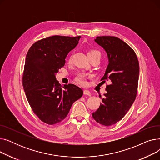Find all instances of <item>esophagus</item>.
Listing matches in <instances>:
<instances>
[{"instance_id": "1", "label": "esophagus", "mask_w": 160, "mask_h": 160, "mask_svg": "<svg viewBox=\"0 0 160 160\" xmlns=\"http://www.w3.org/2000/svg\"><path fill=\"white\" fill-rule=\"evenodd\" d=\"M83 94H84L85 95H88V96H91V93L90 92L88 91V90H83Z\"/></svg>"}]
</instances>
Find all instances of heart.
<instances>
[{"label": "heart", "instance_id": "obj_1", "mask_svg": "<svg viewBox=\"0 0 160 160\" xmlns=\"http://www.w3.org/2000/svg\"><path fill=\"white\" fill-rule=\"evenodd\" d=\"M88 56H99L100 55V52L96 50H89V52H88ZM72 61V56H70L69 59H68V62L69 63H70ZM88 76L86 74H83V73H80L77 74L75 78H74V81L77 82V83H78L79 85L82 86H85L87 84V80L88 79Z\"/></svg>", "mask_w": 160, "mask_h": 160}]
</instances>
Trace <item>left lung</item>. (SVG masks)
Here are the masks:
<instances>
[{
    "label": "left lung",
    "instance_id": "left-lung-1",
    "mask_svg": "<svg viewBox=\"0 0 160 160\" xmlns=\"http://www.w3.org/2000/svg\"><path fill=\"white\" fill-rule=\"evenodd\" d=\"M108 54L109 63L101 80L108 82L104 98L93 118L109 127L121 120L130 110L137 95L139 65L134 50L114 36H100L95 39Z\"/></svg>",
    "mask_w": 160,
    "mask_h": 160
}]
</instances>
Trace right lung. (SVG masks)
<instances>
[{
	"label": "right lung",
	"instance_id": "right-lung-1",
	"mask_svg": "<svg viewBox=\"0 0 160 160\" xmlns=\"http://www.w3.org/2000/svg\"><path fill=\"white\" fill-rule=\"evenodd\" d=\"M81 36H53L33 43L27 54L22 86L28 102L38 118L53 125L69 113L83 91L72 83L62 86L56 74L65 65V59L78 43Z\"/></svg>",
	"mask_w": 160,
	"mask_h": 160
}]
</instances>
